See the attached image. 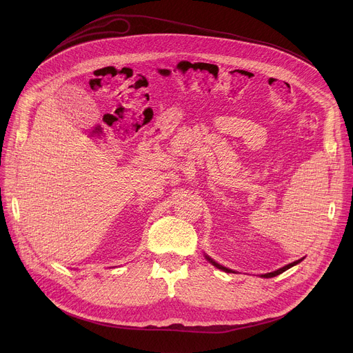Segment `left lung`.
I'll list each match as a JSON object with an SVG mask.
<instances>
[{"label":"left lung","instance_id":"left-lung-1","mask_svg":"<svg viewBox=\"0 0 353 353\" xmlns=\"http://www.w3.org/2000/svg\"><path fill=\"white\" fill-rule=\"evenodd\" d=\"M205 259L214 265V267H216L218 270H222V271H225V272H234V271H232V270H229V268H226V267H223V265H221V264H218L216 261H214L211 257H208V256H205ZM300 261H303V259H300V260H297V261H293V263H290V264H288V265H285V267H282V268H279V270H276V271H274V272H268V274H264L263 275V278H272V276H276V275H279V274H282V272H285L286 270H289V268H292L293 265H296V264H299Z\"/></svg>","mask_w":353,"mask_h":353}]
</instances>
